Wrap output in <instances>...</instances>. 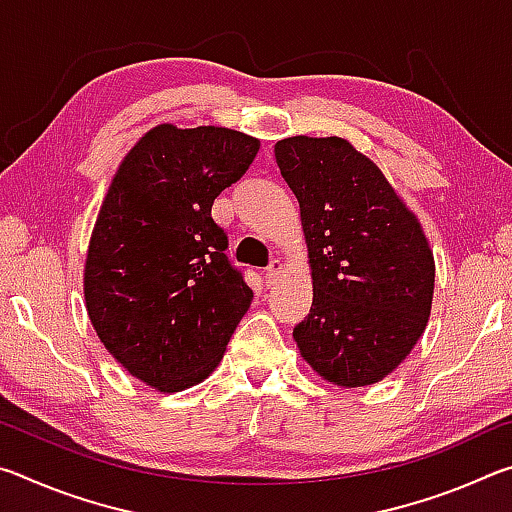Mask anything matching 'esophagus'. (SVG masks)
<instances>
[{"label":"esophagus","mask_w":512,"mask_h":512,"mask_svg":"<svg viewBox=\"0 0 512 512\" xmlns=\"http://www.w3.org/2000/svg\"><path fill=\"white\" fill-rule=\"evenodd\" d=\"M282 271H284V264L280 262V259H275V262H271V266L266 268V287H275L277 280H280Z\"/></svg>","instance_id":"34e87169"}]
</instances>
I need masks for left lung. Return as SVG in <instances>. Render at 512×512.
I'll return each mask as SVG.
<instances>
[{
	"label": "left lung",
	"mask_w": 512,
	"mask_h": 512,
	"mask_svg": "<svg viewBox=\"0 0 512 512\" xmlns=\"http://www.w3.org/2000/svg\"><path fill=\"white\" fill-rule=\"evenodd\" d=\"M275 160L300 203L314 280V302L293 339L332 384H377L429 323L436 264L422 225L343 137H287L275 144Z\"/></svg>",
	"instance_id": "1"
}]
</instances>
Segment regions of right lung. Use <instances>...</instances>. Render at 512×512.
<instances>
[{"instance_id": "add662e5", "label": "right lung", "mask_w": 512, "mask_h": 512, "mask_svg": "<svg viewBox=\"0 0 512 512\" xmlns=\"http://www.w3.org/2000/svg\"><path fill=\"white\" fill-rule=\"evenodd\" d=\"M259 140L219 126L160 124L112 178L85 259V309L133 377L178 393L210 377L253 302L212 203L244 176Z\"/></svg>"}]
</instances>
